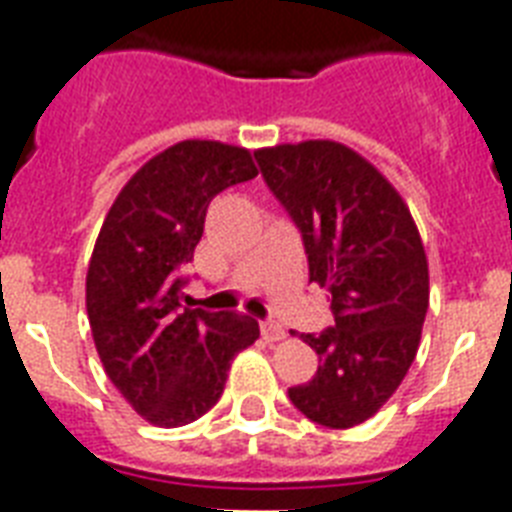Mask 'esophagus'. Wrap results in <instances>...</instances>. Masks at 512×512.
I'll return each instance as SVG.
<instances>
[{
    "label": "esophagus",
    "instance_id": "obj_1",
    "mask_svg": "<svg viewBox=\"0 0 512 512\" xmlns=\"http://www.w3.org/2000/svg\"><path fill=\"white\" fill-rule=\"evenodd\" d=\"M260 332H263V337L268 342H279L287 337L284 327H281V324H276V321H263V324H260Z\"/></svg>",
    "mask_w": 512,
    "mask_h": 512
}]
</instances>
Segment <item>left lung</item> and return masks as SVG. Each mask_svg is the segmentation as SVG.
Wrapping results in <instances>:
<instances>
[{
  "mask_svg": "<svg viewBox=\"0 0 512 512\" xmlns=\"http://www.w3.org/2000/svg\"><path fill=\"white\" fill-rule=\"evenodd\" d=\"M255 156L303 233L311 281L327 289L335 316L327 332L303 335L319 372L289 398L319 425H361L396 393L420 348L430 279L417 223L388 177L337 140Z\"/></svg>",
  "mask_w": 512,
  "mask_h": 512,
  "instance_id": "left-lung-1",
  "label": "left lung"
}]
</instances>
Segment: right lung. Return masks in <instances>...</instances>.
I'll return each mask as SVG.
<instances>
[{
    "label": "right lung",
    "mask_w": 512,
    "mask_h": 512,
    "mask_svg": "<svg viewBox=\"0 0 512 512\" xmlns=\"http://www.w3.org/2000/svg\"><path fill=\"white\" fill-rule=\"evenodd\" d=\"M257 175L249 148L180 140L124 183L87 265V319L108 380L156 428L217 404L236 353L260 337L252 316L183 308L177 268L193 260L209 201Z\"/></svg>",
    "instance_id": "1"
}]
</instances>
